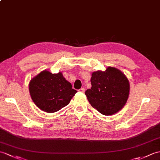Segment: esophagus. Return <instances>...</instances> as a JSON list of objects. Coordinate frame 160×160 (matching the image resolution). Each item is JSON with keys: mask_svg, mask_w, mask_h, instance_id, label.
<instances>
[{"mask_svg": "<svg viewBox=\"0 0 160 160\" xmlns=\"http://www.w3.org/2000/svg\"><path fill=\"white\" fill-rule=\"evenodd\" d=\"M79 91L81 92H84L85 91V88H81L79 90Z\"/></svg>", "mask_w": 160, "mask_h": 160, "instance_id": "esophagus-1", "label": "esophagus"}]
</instances>
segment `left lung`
<instances>
[{
    "mask_svg": "<svg viewBox=\"0 0 160 160\" xmlns=\"http://www.w3.org/2000/svg\"><path fill=\"white\" fill-rule=\"evenodd\" d=\"M91 88L85 95L92 108L103 115L118 112L127 102L129 82L125 74L112 67L92 73Z\"/></svg>",
    "mask_w": 160,
    "mask_h": 160,
    "instance_id": "obj_1",
    "label": "left lung"
}]
</instances>
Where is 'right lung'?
<instances>
[{
  "label": "right lung",
  "instance_id": "right-lung-1",
  "mask_svg": "<svg viewBox=\"0 0 160 160\" xmlns=\"http://www.w3.org/2000/svg\"><path fill=\"white\" fill-rule=\"evenodd\" d=\"M31 99L39 109L48 113L56 112L68 105L77 91L61 72H40L29 82Z\"/></svg>",
  "mask_w": 160,
  "mask_h": 160
}]
</instances>
